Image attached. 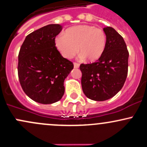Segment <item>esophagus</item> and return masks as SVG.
I'll return each instance as SVG.
<instances>
[{
  "mask_svg": "<svg viewBox=\"0 0 147 147\" xmlns=\"http://www.w3.org/2000/svg\"><path fill=\"white\" fill-rule=\"evenodd\" d=\"M79 67H80V64H79L78 63H74V67H75V68H78Z\"/></svg>",
  "mask_w": 147,
  "mask_h": 147,
  "instance_id": "esophagus-1",
  "label": "esophagus"
}]
</instances>
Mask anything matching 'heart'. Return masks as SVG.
Masks as SVG:
<instances>
[{
    "label": "heart",
    "mask_w": 147,
    "mask_h": 147,
    "mask_svg": "<svg viewBox=\"0 0 147 147\" xmlns=\"http://www.w3.org/2000/svg\"><path fill=\"white\" fill-rule=\"evenodd\" d=\"M107 38L104 30L93 26L78 25L66 30L65 35L58 36L57 49L65 59H71L78 51L82 59L93 62L102 56L106 47Z\"/></svg>",
    "instance_id": "obj_1"
}]
</instances>
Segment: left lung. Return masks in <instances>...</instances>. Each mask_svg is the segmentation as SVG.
Listing matches in <instances>:
<instances>
[{"label": "left lung", "instance_id": "8db88e82", "mask_svg": "<svg viewBox=\"0 0 147 147\" xmlns=\"http://www.w3.org/2000/svg\"><path fill=\"white\" fill-rule=\"evenodd\" d=\"M107 42L96 62L82 63V86L87 98L104 101L114 97L123 86L128 67L129 53L123 37L112 27L103 28Z\"/></svg>", "mask_w": 147, "mask_h": 147}]
</instances>
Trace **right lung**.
<instances>
[{
    "label": "right lung",
    "instance_id": "add662e5",
    "mask_svg": "<svg viewBox=\"0 0 147 147\" xmlns=\"http://www.w3.org/2000/svg\"><path fill=\"white\" fill-rule=\"evenodd\" d=\"M62 27L49 24L26 37L18 56V77L24 93L41 104L60 100L65 92L64 80L74 65L63 57L55 38Z\"/></svg>",
    "mask_w": 147,
    "mask_h": 147
}]
</instances>
